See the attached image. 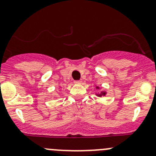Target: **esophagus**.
Listing matches in <instances>:
<instances>
[{"instance_id":"1","label":"esophagus","mask_w":156,"mask_h":156,"mask_svg":"<svg viewBox=\"0 0 156 156\" xmlns=\"http://www.w3.org/2000/svg\"><path fill=\"white\" fill-rule=\"evenodd\" d=\"M81 82H82V81H81V80H77V81H74V83H75V84H81Z\"/></svg>"}]
</instances>
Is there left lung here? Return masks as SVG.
Listing matches in <instances>:
<instances>
[{
	"mask_svg": "<svg viewBox=\"0 0 156 156\" xmlns=\"http://www.w3.org/2000/svg\"><path fill=\"white\" fill-rule=\"evenodd\" d=\"M97 88H98V87H97ZM105 94H106V93H105V92H102L101 94H99L98 96H99V97H101V96H104Z\"/></svg>",
	"mask_w": 156,
	"mask_h": 156,
	"instance_id": "8db88e82",
	"label": "left lung"
}]
</instances>
